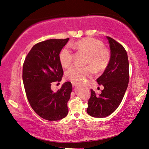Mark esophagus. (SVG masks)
<instances>
[{"mask_svg":"<svg viewBox=\"0 0 149 149\" xmlns=\"http://www.w3.org/2000/svg\"><path fill=\"white\" fill-rule=\"evenodd\" d=\"M72 86H75V83H74V82H72Z\"/></svg>","mask_w":149,"mask_h":149,"instance_id":"34e87169","label":"esophagus"}]
</instances>
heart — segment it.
<instances>
[{"label":"heart","mask_w":149,"mask_h":149,"mask_svg":"<svg viewBox=\"0 0 149 149\" xmlns=\"http://www.w3.org/2000/svg\"><path fill=\"white\" fill-rule=\"evenodd\" d=\"M71 45L86 51L90 55L88 63H91L97 69L105 67L109 62V54L107 50L102 49V44L99 41L86 38L77 42L72 43ZM59 60L64 67H66L70 64L72 61V52L68 47H65L60 53ZM93 72V68L91 66L72 65L66 70L65 75L74 83H83Z\"/></svg>","instance_id":"b5f03b06"}]
</instances>
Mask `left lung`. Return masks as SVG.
<instances>
[{
	"label": "left lung",
	"mask_w": 149,
	"mask_h": 149,
	"mask_svg": "<svg viewBox=\"0 0 149 149\" xmlns=\"http://www.w3.org/2000/svg\"><path fill=\"white\" fill-rule=\"evenodd\" d=\"M110 48V59L103 74L97 79L104 90L96 95L91 90L87 113L95 118H104L111 115L121 103L127 88L129 66L126 50L121 44L106 36Z\"/></svg>",
	"instance_id": "obj_1"
}]
</instances>
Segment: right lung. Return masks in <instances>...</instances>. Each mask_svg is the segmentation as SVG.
Wrapping results in <instances>:
<instances>
[{
    "label": "right lung",
    "mask_w": 149,
    "mask_h": 149,
    "mask_svg": "<svg viewBox=\"0 0 149 149\" xmlns=\"http://www.w3.org/2000/svg\"><path fill=\"white\" fill-rule=\"evenodd\" d=\"M68 40L50 39L36 44L23 65L22 79L28 101L37 115L49 121L61 120L68 113L70 82H66L56 92L50 88L53 82L62 79L59 53Z\"/></svg>",
    "instance_id": "1"
}]
</instances>
